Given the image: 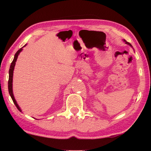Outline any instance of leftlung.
Masks as SVG:
<instances>
[{
	"label": "left lung",
	"instance_id": "1",
	"mask_svg": "<svg viewBox=\"0 0 151 151\" xmlns=\"http://www.w3.org/2000/svg\"><path fill=\"white\" fill-rule=\"evenodd\" d=\"M123 41H124V42H125V43H126V44H127V45H129V46H131V47H132V45H131V44H130V43H129V42H127V41H126V40H124H124H123Z\"/></svg>",
	"mask_w": 151,
	"mask_h": 151
}]
</instances>
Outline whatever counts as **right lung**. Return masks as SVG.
Here are the masks:
<instances>
[{
    "mask_svg": "<svg viewBox=\"0 0 151 151\" xmlns=\"http://www.w3.org/2000/svg\"><path fill=\"white\" fill-rule=\"evenodd\" d=\"M26 45H27V44L24 45V47H25ZM24 47H22V48H20L19 50H18L17 52L15 53V55H14V60H13V61H12L11 65H10V69H9V81H8V90H9V95H10V96H11L12 100H13L14 104L16 105V106L17 107L18 111H20V112H22V110L20 109V106H18L17 102H16L15 98H14V94H13V86H12V85H13V84H12V82H13V74H14V67H15V65H16V60H17L18 55H19L20 53L22 51V48H23Z\"/></svg>",
    "mask_w": 151,
    "mask_h": 151,
    "instance_id": "right-lung-1",
    "label": "right lung"
}]
</instances>
